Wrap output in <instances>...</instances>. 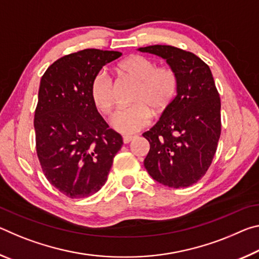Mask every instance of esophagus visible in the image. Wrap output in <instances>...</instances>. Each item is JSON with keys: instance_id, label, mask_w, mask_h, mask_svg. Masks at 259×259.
Instances as JSON below:
<instances>
[{"instance_id": "34e87169", "label": "esophagus", "mask_w": 259, "mask_h": 259, "mask_svg": "<svg viewBox=\"0 0 259 259\" xmlns=\"http://www.w3.org/2000/svg\"><path fill=\"white\" fill-rule=\"evenodd\" d=\"M135 138V136H123V143L124 144H128L130 143L131 140Z\"/></svg>"}]
</instances>
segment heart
<instances>
[{
	"label": "heart",
	"instance_id": "heart-1",
	"mask_svg": "<svg viewBox=\"0 0 259 259\" xmlns=\"http://www.w3.org/2000/svg\"><path fill=\"white\" fill-rule=\"evenodd\" d=\"M119 71L138 82L134 96L135 105L120 108L114 114L112 124L122 134H135L145 128L155 114L165 112L174 103L178 91V76L169 66H156L145 56L133 55L117 65ZM90 97L95 106L104 114H111L115 104L112 78L98 72L90 83Z\"/></svg>",
	"mask_w": 259,
	"mask_h": 259
}]
</instances>
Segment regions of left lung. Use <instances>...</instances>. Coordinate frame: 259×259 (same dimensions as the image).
I'll return each mask as SVG.
<instances>
[{"mask_svg":"<svg viewBox=\"0 0 259 259\" xmlns=\"http://www.w3.org/2000/svg\"><path fill=\"white\" fill-rule=\"evenodd\" d=\"M139 51L160 56L178 76L174 103L143 136L150 143L144 165L165 186H191L211 164L221 137V98L211 71L198 56L171 46H150Z\"/></svg>","mask_w":259,"mask_h":259,"instance_id":"1","label":"left lung"}]
</instances>
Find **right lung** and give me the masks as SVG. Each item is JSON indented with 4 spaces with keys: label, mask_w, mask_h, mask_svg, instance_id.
<instances>
[{
    "label": "right lung",
    "mask_w": 259,
    "mask_h": 259,
    "mask_svg": "<svg viewBox=\"0 0 259 259\" xmlns=\"http://www.w3.org/2000/svg\"><path fill=\"white\" fill-rule=\"evenodd\" d=\"M121 56L77 51L56 60L41 78L34 115L37 157L51 185L71 199L87 198L104 186L123 145L90 97L93 77Z\"/></svg>",
    "instance_id": "add662e5"
}]
</instances>
